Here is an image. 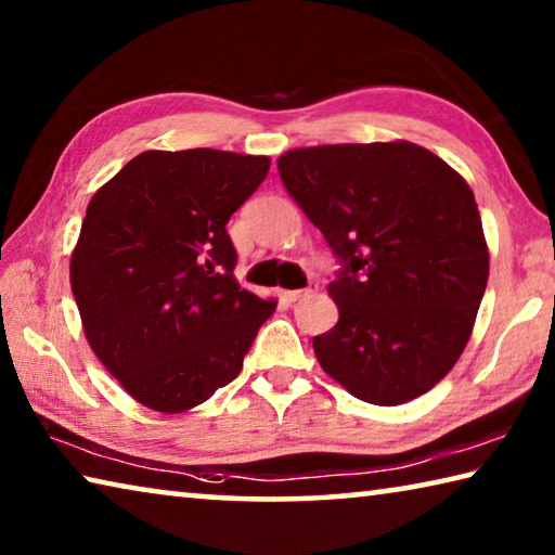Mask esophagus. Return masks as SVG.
Instances as JSON below:
<instances>
[{
    "mask_svg": "<svg viewBox=\"0 0 555 555\" xmlns=\"http://www.w3.org/2000/svg\"><path fill=\"white\" fill-rule=\"evenodd\" d=\"M311 294H313L311 286H308V288H294V291H284V298L288 300V304H296V300L311 296Z\"/></svg>",
    "mask_w": 555,
    "mask_h": 555,
    "instance_id": "obj_1",
    "label": "esophagus"
}]
</instances>
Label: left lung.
<instances>
[{"mask_svg": "<svg viewBox=\"0 0 555 555\" xmlns=\"http://www.w3.org/2000/svg\"><path fill=\"white\" fill-rule=\"evenodd\" d=\"M276 166L345 264L327 286L340 321L313 337L325 374L377 406L434 389L463 354L490 276L465 178L403 139L291 149Z\"/></svg>", "mask_w": 555, "mask_h": 555, "instance_id": "1", "label": "left lung"}]
</instances>
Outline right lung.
<instances>
[{
  "mask_svg": "<svg viewBox=\"0 0 555 555\" xmlns=\"http://www.w3.org/2000/svg\"><path fill=\"white\" fill-rule=\"evenodd\" d=\"M269 156L144 152L92 195L70 288L98 360L131 399L183 413L237 377L276 298L234 279L224 224Z\"/></svg>",
  "mask_w": 555,
  "mask_h": 555,
  "instance_id": "add662e5",
  "label": "right lung"
}]
</instances>
